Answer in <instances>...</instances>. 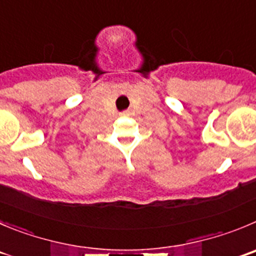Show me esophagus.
Listing matches in <instances>:
<instances>
[{
	"instance_id": "esophagus-1",
	"label": "esophagus",
	"mask_w": 256,
	"mask_h": 256,
	"mask_svg": "<svg viewBox=\"0 0 256 256\" xmlns=\"http://www.w3.org/2000/svg\"><path fill=\"white\" fill-rule=\"evenodd\" d=\"M123 114H126V113H123Z\"/></svg>"
}]
</instances>
